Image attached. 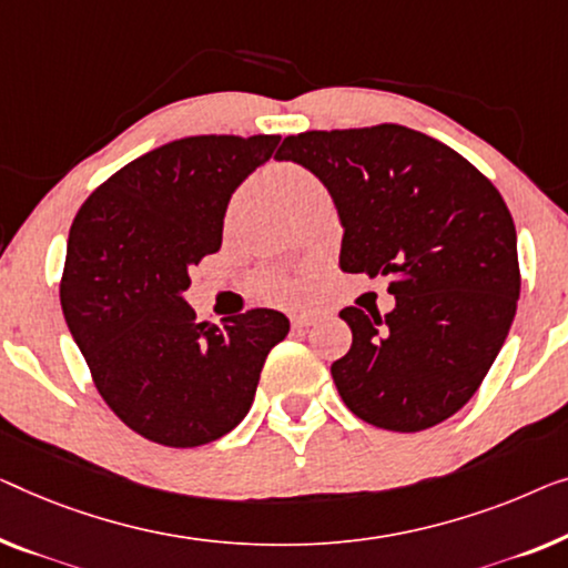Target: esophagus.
Instances as JSON below:
<instances>
[{
	"label": "esophagus",
	"mask_w": 568,
	"mask_h": 568,
	"mask_svg": "<svg viewBox=\"0 0 568 568\" xmlns=\"http://www.w3.org/2000/svg\"><path fill=\"white\" fill-rule=\"evenodd\" d=\"M312 323H315V315H312V312H294V315H292L294 327H307Z\"/></svg>",
	"instance_id": "obj_1"
}]
</instances>
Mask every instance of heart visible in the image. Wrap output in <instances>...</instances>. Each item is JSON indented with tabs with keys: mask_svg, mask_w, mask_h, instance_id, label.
Segmentation results:
<instances>
[{
	"mask_svg": "<svg viewBox=\"0 0 568 568\" xmlns=\"http://www.w3.org/2000/svg\"><path fill=\"white\" fill-rule=\"evenodd\" d=\"M312 186H317V179L307 174L304 169L292 166V163H286V166H278V171H276V192L286 204H290L297 194H302L304 189H312ZM268 290H271V294H274V297L292 300V297H297V294L304 292V284L294 282V278H274V282L268 284Z\"/></svg>",
	"mask_w": 568,
	"mask_h": 568,
	"instance_id": "heart-1",
	"label": "heart"
}]
</instances>
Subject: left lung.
<instances>
[{
	"instance_id": "1",
	"label": "left lung",
	"mask_w": 568,
	"mask_h": 568,
	"mask_svg": "<svg viewBox=\"0 0 568 568\" xmlns=\"http://www.w3.org/2000/svg\"><path fill=\"white\" fill-rule=\"evenodd\" d=\"M278 161L325 184L343 225L341 268L386 276L394 310H341L351 351L331 366L345 407L394 433L456 415L479 389L520 300L517 233L464 155L402 125L310 130Z\"/></svg>"
}]
</instances>
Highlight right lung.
Listing matches in <instances>:
<instances>
[{
  "instance_id": "add662e5",
  "label": "right lung",
  "mask_w": 568,
  "mask_h": 568,
  "mask_svg": "<svg viewBox=\"0 0 568 568\" xmlns=\"http://www.w3.org/2000/svg\"><path fill=\"white\" fill-rule=\"evenodd\" d=\"M278 135H196L141 155L81 204L61 278L65 325L97 389L143 438L194 448L248 415L268 351L290 333L276 310L194 323L189 268L223 245L235 189Z\"/></svg>"
}]
</instances>
